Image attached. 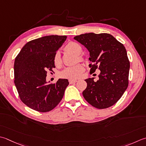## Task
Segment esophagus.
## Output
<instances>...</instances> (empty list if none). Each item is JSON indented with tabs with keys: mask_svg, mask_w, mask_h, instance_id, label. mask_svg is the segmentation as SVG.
<instances>
[{
	"mask_svg": "<svg viewBox=\"0 0 146 146\" xmlns=\"http://www.w3.org/2000/svg\"><path fill=\"white\" fill-rule=\"evenodd\" d=\"M77 82L76 80H69V82L70 84H74V83H76Z\"/></svg>",
	"mask_w": 146,
	"mask_h": 146,
	"instance_id": "34e87169",
	"label": "esophagus"
}]
</instances>
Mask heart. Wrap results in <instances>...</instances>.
Returning a JSON list of instances; mask_svg holds the SVG:
<instances>
[{"label": "heart", "instance_id": "1", "mask_svg": "<svg viewBox=\"0 0 146 146\" xmlns=\"http://www.w3.org/2000/svg\"><path fill=\"white\" fill-rule=\"evenodd\" d=\"M65 50L68 52H73L76 55H79L82 52V47L78 44L76 42H71L65 46ZM81 59L80 57H78ZM54 62L56 65L58 66L61 62V56L59 52H56L54 56ZM84 71V67L81 64H76L73 66L68 67L66 68L61 73V76L62 78H66L70 80H75L81 76L82 73Z\"/></svg>", "mask_w": 146, "mask_h": 146}]
</instances>
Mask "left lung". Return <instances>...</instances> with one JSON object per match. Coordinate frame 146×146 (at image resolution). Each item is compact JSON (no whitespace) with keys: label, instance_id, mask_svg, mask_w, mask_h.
Segmentation results:
<instances>
[{"label":"left lung","instance_id":"1","mask_svg":"<svg viewBox=\"0 0 146 146\" xmlns=\"http://www.w3.org/2000/svg\"><path fill=\"white\" fill-rule=\"evenodd\" d=\"M90 53V73L101 71L99 80H85L87 88L83 92L85 99L92 106L105 109L121 98L128 85L130 62L121 43L109 33H88L74 37Z\"/></svg>","mask_w":146,"mask_h":146}]
</instances>
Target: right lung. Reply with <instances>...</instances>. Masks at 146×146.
Returning a JSON list of instances; mask_svg holds the SVG:
<instances>
[{
  "label": "right lung",
  "instance_id": "right-lung-1",
  "mask_svg": "<svg viewBox=\"0 0 146 146\" xmlns=\"http://www.w3.org/2000/svg\"><path fill=\"white\" fill-rule=\"evenodd\" d=\"M66 36L48 35L27 42L14 61V84L21 101L39 112L53 110L63 98L67 79L46 81L47 71L55 68L54 56Z\"/></svg>",
  "mask_w": 146,
  "mask_h": 146
}]
</instances>
